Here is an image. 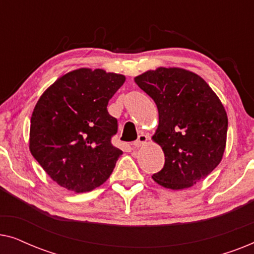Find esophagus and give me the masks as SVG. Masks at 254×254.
<instances>
[{"instance_id":"esophagus-1","label":"esophagus","mask_w":254,"mask_h":254,"mask_svg":"<svg viewBox=\"0 0 254 254\" xmlns=\"http://www.w3.org/2000/svg\"><path fill=\"white\" fill-rule=\"evenodd\" d=\"M147 140H148L147 135H145V134H140V135H138L137 140L133 142V145H134V147L138 148V147H141V145H143L145 142H147Z\"/></svg>"}]
</instances>
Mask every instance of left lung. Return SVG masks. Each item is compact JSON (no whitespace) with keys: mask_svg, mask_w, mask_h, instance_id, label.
Instances as JSON below:
<instances>
[{"mask_svg":"<svg viewBox=\"0 0 254 254\" xmlns=\"http://www.w3.org/2000/svg\"><path fill=\"white\" fill-rule=\"evenodd\" d=\"M135 83L151 97L159 124L152 138L165 163L152 175L159 185L189 189L220 164L225 149L228 117L221 100L199 75L180 68H158Z\"/></svg>","mask_w":254,"mask_h":254,"instance_id":"1","label":"left lung"}]
</instances>
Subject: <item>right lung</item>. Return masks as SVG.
Here are the masks:
<instances>
[{
    "label": "right lung",
    "mask_w": 254,
    "mask_h": 254,
    "mask_svg": "<svg viewBox=\"0 0 254 254\" xmlns=\"http://www.w3.org/2000/svg\"><path fill=\"white\" fill-rule=\"evenodd\" d=\"M125 76L81 68L57 79L31 117L30 150L48 176L74 192L106 182L123 154L112 144L118 121L107 104Z\"/></svg>",
    "instance_id": "add662e5"
}]
</instances>
